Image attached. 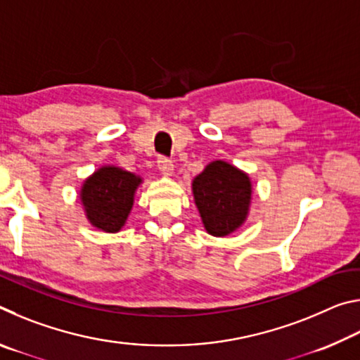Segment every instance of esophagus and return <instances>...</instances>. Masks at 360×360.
<instances>
[{
  "label": "esophagus",
  "instance_id": "esophagus-1",
  "mask_svg": "<svg viewBox=\"0 0 360 360\" xmlns=\"http://www.w3.org/2000/svg\"><path fill=\"white\" fill-rule=\"evenodd\" d=\"M157 167L165 176H172L173 168H174L173 167V162L169 160V158H167V157H158L157 158Z\"/></svg>",
  "mask_w": 360,
  "mask_h": 360
}]
</instances>
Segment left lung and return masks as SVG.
<instances>
[{"instance_id": "left-lung-1", "label": "left lung", "mask_w": 360, "mask_h": 360, "mask_svg": "<svg viewBox=\"0 0 360 360\" xmlns=\"http://www.w3.org/2000/svg\"><path fill=\"white\" fill-rule=\"evenodd\" d=\"M195 205L208 233L227 236L246 221L251 181L227 162H211L192 182Z\"/></svg>"}]
</instances>
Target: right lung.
Masks as SVG:
<instances>
[{"label": "right lung", "instance_id": "right-lung-1", "mask_svg": "<svg viewBox=\"0 0 360 360\" xmlns=\"http://www.w3.org/2000/svg\"><path fill=\"white\" fill-rule=\"evenodd\" d=\"M139 184L141 178L117 167H103L95 172L81 191L89 221L109 233L119 231L130 214Z\"/></svg>", "mask_w": 360, "mask_h": 360}]
</instances>
